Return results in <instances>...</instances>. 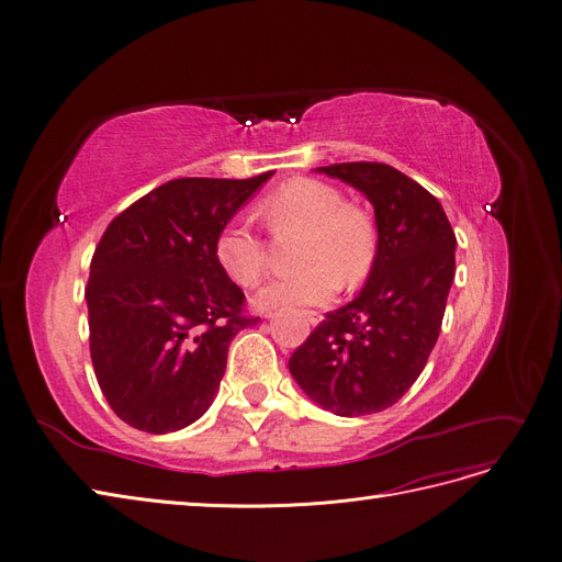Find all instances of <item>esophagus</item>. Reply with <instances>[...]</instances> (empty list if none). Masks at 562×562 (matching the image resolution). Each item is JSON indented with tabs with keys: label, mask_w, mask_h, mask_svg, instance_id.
<instances>
[{
	"label": "esophagus",
	"mask_w": 562,
	"mask_h": 562,
	"mask_svg": "<svg viewBox=\"0 0 562 562\" xmlns=\"http://www.w3.org/2000/svg\"><path fill=\"white\" fill-rule=\"evenodd\" d=\"M263 316H271V312H263ZM305 316H307V321L312 323V326H318V323L323 321V316L318 312H305Z\"/></svg>",
	"instance_id": "34e87169"
}]
</instances>
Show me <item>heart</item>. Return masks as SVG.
<instances>
[{
    "label": "heart",
    "instance_id": "heart-1",
    "mask_svg": "<svg viewBox=\"0 0 562 562\" xmlns=\"http://www.w3.org/2000/svg\"><path fill=\"white\" fill-rule=\"evenodd\" d=\"M259 216L273 234L301 232L296 263L301 271L266 282L255 293V307L271 312L282 305H316L344 286L360 284L373 266L375 232L371 221L344 204V195L316 180H291L259 206ZM214 257L227 280L252 286L266 263L261 236L241 218L221 227Z\"/></svg>",
    "mask_w": 562,
    "mask_h": 562
}]
</instances>
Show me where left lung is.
<instances>
[{
    "label": "left lung",
    "instance_id": "8db88e82",
    "mask_svg": "<svg viewBox=\"0 0 562 562\" xmlns=\"http://www.w3.org/2000/svg\"><path fill=\"white\" fill-rule=\"evenodd\" d=\"M373 204L378 248L356 301L328 312L289 360L301 390L339 417L394 405L424 371L456 276V234L439 200L378 161L321 166Z\"/></svg>",
    "mask_w": 562,
    "mask_h": 562
}]
</instances>
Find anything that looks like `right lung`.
<instances>
[{"label":"right lung","mask_w":562,"mask_h":562,"mask_svg":"<svg viewBox=\"0 0 562 562\" xmlns=\"http://www.w3.org/2000/svg\"><path fill=\"white\" fill-rule=\"evenodd\" d=\"M273 175L182 177L117 214L86 286L91 360L111 409L132 428L172 432L212 405L246 296L218 269L216 234Z\"/></svg>","instance_id":"right-lung-1"}]
</instances>
